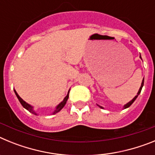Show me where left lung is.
Wrapping results in <instances>:
<instances>
[{
    "label": "left lung",
    "mask_w": 155,
    "mask_h": 155,
    "mask_svg": "<svg viewBox=\"0 0 155 155\" xmlns=\"http://www.w3.org/2000/svg\"><path fill=\"white\" fill-rule=\"evenodd\" d=\"M140 58L141 59V57H140ZM141 60H142V59H141ZM143 83H144V78H143V81H142V83H141V86H140V87L139 91H138V92H137V94L136 96L134 97V98H133V99L131 100V101H130V102H129L128 103H127V104H126V105H124V109H127V108H128V107H130V105H132L133 103H134V101H135V100H136V98H137V96L140 94V91H141L142 87H143ZM98 106H99L100 108H102V109H104V108L102 107V106H100V105H98Z\"/></svg>",
    "instance_id": "1"
}]
</instances>
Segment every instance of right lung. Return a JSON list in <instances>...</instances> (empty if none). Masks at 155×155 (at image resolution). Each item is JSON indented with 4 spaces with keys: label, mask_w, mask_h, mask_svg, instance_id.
I'll use <instances>...</instances> for the list:
<instances>
[{
    "label": "right lung",
    "mask_w": 155,
    "mask_h": 155,
    "mask_svg": "<svg viewBox=\"0 0 155 155\" xmlns=\"http://www.w3.org/2000/svg\"><path fill=\"white\" fill-rule=\"evenodd\" d=\"M14 91H15V94H16V96H17L18 99L19 100V102H20V103L21 104V105H22L23 107H24L25 109H27V110H28V111H29L30 113H33V114H35V115H37V113H35V111L34 110L33 107H32V106H31V105H29V104H28V103H27V102H25L24 100H23L22 98H21V97L19 96L18 94V93L16 92L15 90H14ZM69 91H68V94H67V96H66L65 98H64V100H63L62 102H61V103L59 104V105H57V107H56V109H54V111H53L52 114H56V113H58V112H60V111H61V109H62L63 108H64V105H65V104L67 103V101H68V98H69Z\"/></svg>",
    "instance_id": "add662e5"
}]
</instances>
